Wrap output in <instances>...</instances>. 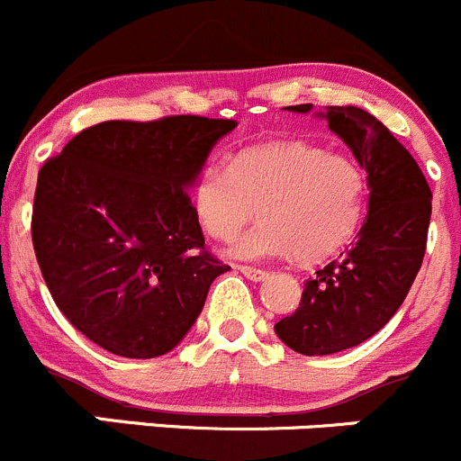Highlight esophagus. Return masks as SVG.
Wrapping results in <instances>:
<instances>
[{
    "instance_id": "esophagus-1",
    "label": "esophagus",
    "mask_w": 461,
    "mask_h": 461,
    "mask_svg": "<svg viewBox=\"0 0 461 461\" xmlns=\"http://www.w3.org/2000/svg\"><path fill=\"white\" fill-rule=\"evenodd\" d=\"M239 270L243 272L245 276H248V279H252V281H263L267 276V272L266 270H261V267H252V266H239Z\"/></svg>"
}]
</instances>
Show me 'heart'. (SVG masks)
I'll return each mask as SVG.
<instances>
[{
    "label": "heart",
    "mask_w": 461,
    "mask_h": 461,
    "mask_svg": "<svg viewBox=\"0 0 461 461\" xmlns=\"http://www.w3.org/2000/svg\"><path fill=\"white\" fill-rule=\"evenodd\" d=\"M257 207L263 221L234 245L236 257L315 263L358 231L367 176L347 155L311 141H281L243 150L230 168L212 164L194 185L200 225L216 240H234Z\"/></svg>",
    "instance_id": "obj_1"
}]
</instances>
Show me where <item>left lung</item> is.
Listing matches in <instances>:
<instances>
[{
    "instance_id": "obj_1",
    "label": "left lung",
    "mask_w": 461,
    "mask_h": 461,
    "mask_svg": "<svg viewBox=\"0 0 461 461\" xmlns=\"http://www.w3.org/2000/svg\"><path fill=\"white\" fill-rule=\"evenodd\" d=\"M326 122L367 171L369 213L351 248L306 279L297 311L275 324L281 342L303 356L351 349L392 320L421 267L432 213L421 168L374 114L329 107Z\"/></svg>"
}]
</instances>
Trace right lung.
Here are the masks:
<instances>
[{
  "instance_id": "obj_1",
  "label": "right lung",
  "mask_w": 461,
  "mask_h": 461,
  "mask_svg": "<svg viewBox=\"0 0 461 461\" xmlns=\"http://www.w3.org/2000/svg\"><path fill=\"white\" fill-rule=\"evenodd\" d=\"M231 119L177 114L80 131L38 173L35 258L62 315L123 358L171 351L230 266L204 245L189 186Z\"/></svg>"
}]
</instances>
